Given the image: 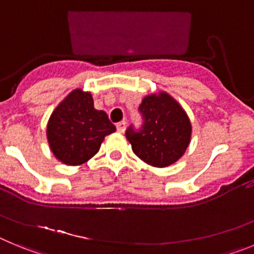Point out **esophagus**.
I'll return each instance as SVG.
<instances>
[{"label":"esophagus","mask_w":254,"mask_h":254,"mask_svg":"<svg viewBox=\"0 0 254 254\" xmlns=\"http://www.w3.org/2000/svg\"><path fill=\"white\" fill-rule=\"evenodd\" d=\"M126 126H127V122H126V121H122V122L117 123V131L120 132V133H123L126 129Z\"/></svg>","instance_id":"obj_1"}]
</instances>
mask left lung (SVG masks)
Masks as SVG:
<instances>
[{
	"instance_id": "left-lung-1",
	"label": "left lung",
	"mask_w": 254,
	"mask_h": 254,
	"mask_svg": "<svg viewBox=\"0 0 254 254\" xmlns=\"http://www.w3.org/2000/svg\"><path fill=\"white\" fill-rule=\"evenodd\" d=\"M142 126H129L126 137L141 160L158 168L176 163L190 145V118L183 108L167 93L147 95L140 108Z\"/></svg>"
}]
</instances>
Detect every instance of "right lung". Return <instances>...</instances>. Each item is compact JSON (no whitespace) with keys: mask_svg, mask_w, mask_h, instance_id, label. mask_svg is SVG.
<instances>
[{"mask_svg":"<svg viewBox=\"0 0 254 254\" xmlns=\"http://www.w3.org/2000/svg\"><path fill=\"white\" fill-rule=\"evenodd\" d=\"M114 131L116 126L107 113L94 108L91 94L76 89L52 113L47 137L58 160L67 165H80L93 158L105 136Z\"/></svg>","mask_w":254,"mask_h":254,"instance_id":"add662e5","label":"right lung"}]
</instances>
